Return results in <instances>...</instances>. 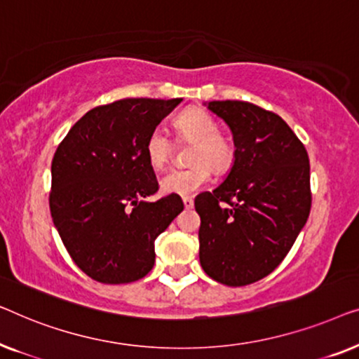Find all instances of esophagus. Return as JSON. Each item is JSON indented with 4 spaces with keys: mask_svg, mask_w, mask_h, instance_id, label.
<instances>
[{
    "mask_svg": "<svg viewBox=\"0 0 359 359\" xmlns=\"http://www.w3.org/2000/svg\"><path fill=\"white\" fill-rule=\"evenodd\" d=\"M182 201H184V206H185L187 210L194 208V198H191V196H184V198H182Z\"/></svg>",
    "mask_w": 359,
    "mask_h": 359,
    "instance_id": "1",
    "label": "esophagus"
}]
</instances>
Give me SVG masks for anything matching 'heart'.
<instances>
[{
	"label": "heart",
	"instance_id": "1",
	"mask_svg": "<svg viewBox=\"0 0 359 359\" xmlns=\"http://www.w3.org/2000/svg\"><path fill=\"white\" fill-rule=\"evenodd\" d=\"M174 128L182 141L194 143L190 161L195 163L187 169H174L161 180L165 194L189 196L198 191L211 180V169L226 172L234 163V144L219 133L216 120L201 109H187L174 118ZM174 144L161 130L151 131L144 143V153L153 169L161 170L169 164Z\"/></svg>",
	"mask_w": 359,
	"mask_h": 359
}]
</instances>
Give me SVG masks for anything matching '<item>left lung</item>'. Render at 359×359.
Returning a JSON list of instances; mask_svg holds the SVG:
<instances>
[{
    "label": "left lung",
    "instance_id": "8db88e82",
    "mask_svg": "<svg viewBox=\"0 0 359 359\" xmlns=\"http://www.w3.org/2000/svg\"><path fill=\"white\" fill-rule=\"evenodd\" d=\"M234 138V164L213 191L196 195L200 264L226 286L270 275L311 213L309 156L280 115L242 100H213Z\"/></svg>",
    "mask_w": 359,
    "mask_h": 359
}]
</instances>
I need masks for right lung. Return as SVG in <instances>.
<instances>
[{
	"instance_id": "add662e5",
	"label": "right lung",
	"mask_w": 359,
	"mask_h": 359,
	"mask_svg": "<svg viewBox=\"0 0 359 359\" xmlns=\"http://www.w3.org/2000/svg\"><path fill=\"white\" fill-rule=\"evenodd\" d=\"M182 99H122L89 110L52 161L50 213L79 270L105 285L143 278L154 265V239L184 210L159 190L144 143Z\"/></svg>"
}]
</instances>
